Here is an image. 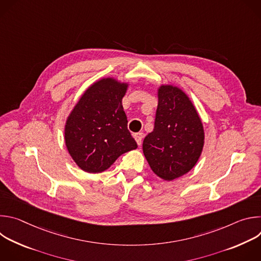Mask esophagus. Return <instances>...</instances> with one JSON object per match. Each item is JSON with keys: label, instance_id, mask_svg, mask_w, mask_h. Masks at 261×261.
Here are the masks:
<instances>
[{"label": "esophagus", "instance_id": "1", "mask_svg": "<svg viewBox=\"0 0 261 261\" xmlns=\"http://www.w3.org/2000/svg\"><path fill=\"white\" fill-rule=\"evenodd\" d=\"M133 137H134V139L136 140L137 144H138V145H140V144H141V142H142L143 134H142V133H140V132H138V133H134V134H133Z\"/></svg>", "mask_w": 261, "mask_h": 261}]
</instances>
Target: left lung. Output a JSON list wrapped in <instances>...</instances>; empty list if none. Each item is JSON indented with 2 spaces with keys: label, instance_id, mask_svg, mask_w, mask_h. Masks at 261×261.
Segmentation results:
<instances>
[{
  "label": "left lung",
  "instance_id": "obj_1",
  "mask_svg": "<svg viewBox=\"0 0 261 261\" xmlns=\"http://www.w3.org/2000/svg\"><path fill=\"white\" fill-rule=\"evenodd\" d=\"M154 130L142 142L143 155L153 172L170 181L188 173L204 145V129L198 111L180 88L158 87Z\"/></svg>",
  "mask_w": 261,
  "mask_h": 261
}]
</instances>
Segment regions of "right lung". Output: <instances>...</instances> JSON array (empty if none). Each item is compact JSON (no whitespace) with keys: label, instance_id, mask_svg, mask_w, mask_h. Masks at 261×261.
Here are the masks:
<instances>
[{"label":"right lung","instance_id":"right-lung-1","mask_svg":"<svg viewBox=\"0 0 261 261\" xmlns=\"http://www.w3.org/2000/svg\"><path fill=\"white\" fill-rule=\"evenodd\" d=\"M128 89L126 82L102 77L84 92L71 109L65 123V144L84 171L103 172L121 155L137 148L122 104Z\"/></svg>","mask_w":261,"mask_h":261}]
</instances>
